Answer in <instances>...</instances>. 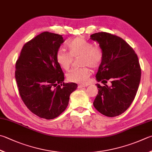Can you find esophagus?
I'll return each mask as SVG.
<instances>
[{"instance_id":"obj_1","label":"esophagus","mask_w":152,"mask_h":152,"mask_svg":"<svg viewBox=\"0 0 152 152\" xmlns=\"http://www.w3.org/2000/svg\"><path fill=\"white\" fill-rule=\"evenodd\" d=\"M88 85V84H85V85H78V88H83V87H87Z\"/></svg>"}]
</instances>
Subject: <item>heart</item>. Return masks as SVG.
Returning <instances> with one entry per match:
<instances>
[{
    "label": "heart",
    "instance_id": "b5f03b06",
    "mask_svg": "<svg viewBox=\"0 0 152 152\" xmlns=\"http://www.w3.org/2000/svg\"><path fill=\"white\" fill-rule=\"evenodd\" d=\"M67 47L69 53L59 50L56 53V61L59 66L68 70L72 64L73 58L82 56L81 63L83 65L98 67L102 63L103 53L101 48L94 47L93 43L83 38H76L68 43ZM91 75V70L87 67L73 68L67 73V77L70 81L86 83Z\"/></svg>",
    "mask_w": 152,
    "mask_h": 152
}]
</instances>
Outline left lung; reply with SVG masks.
I'll list each match as a JSON object with an SVG mask.
<instances>
[{
  "label": "left lung",
  "mask_w": 152,
  "mask_h": 152,
  "mask_svg": "<svg viewBox=\"0 0 152 152\" xmlns=\"http://www.w3.org/2000/svg\"><path fill=\"white\" fill-rule=\"evenodd\" d=\"M102 51L103 59L96 74L99 93L93 102L102 114L114 117L126 110L135 98L141 79L138 56L128 43L107 32L91 35ZM109 80L111 86L106 83Z\"/></svg>",
  "instance_id": "obj_1"
}]
</instances>
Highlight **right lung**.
<instances>
[{
	"instance_id": "right-lung-1",
	"label": "right lung",
	"mask_w": 152,
	"mask_h": 152,
	"mask_svg": "<svg viewBox=\"0 0 152 152\" xmlns=\"http://www.w3.org/2000/svg\"><path fill=\"white\" fill-rule=\"evenodd\" d=\"M64 41L61 35L41 33L23 46L16 63L21 99L31 113L42 118L59 116L77 88L75 83H64V73L56 61V53Z\"/></svg>"
}]
</instances>
